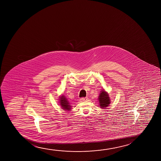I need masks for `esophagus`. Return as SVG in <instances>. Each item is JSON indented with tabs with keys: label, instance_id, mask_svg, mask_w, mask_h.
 I'll return each mask as SVG.
<instances>
[{
	"label": "esophagus",
	"instance_id": "obj_1",
	"mask_svg": "<svg viewBox=\"0 0 161 161\" xmlns=\"http://www.w3.org/2000/svg\"><path fill=\"white\" fill-rule=\"evenodd\" d=\"M87 99H88V98H87V97H85V98H80V101H87Z\"/></svg>",
	"mask_w": 161,
	"mask_h": 161
}]
</instances>
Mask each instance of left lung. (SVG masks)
Wrapping results in <instances>:
<instances>
[{
    "instance_id": "left-lung-1",
    "label": "left lung",
    "mask_w": 161,
    "mask_h": 161,
    "mask_svg": "<svg viewBox=\"0 0 161 161\" xmlns=\"http://www.w3.org/2000/svg\"><path fill=\"white\" fill-rule=\"evenodd\" d=\"M98 102H99V106L100 108L102 109H105L107 107L109 106L110 103V97L107 92L104 89L102 90L101 93H99L98 96Z\"/></svg>"
}]
</instances>
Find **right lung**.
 <instances>
[{"label":"right lung","instance_id":"add662e5","mask_svg":"<svg viewBox=\"0 0 161 161\" xmlns=\"http://www.w3.org/2000/svg\"><path fill=\"white\" fill-rule=\"evenodd\" d=\"M59 106H60V108H62L64 110L66 111H70L71 110L72 107L70 105V102L68 101V98H66L64 95L60 96L59 97Z\"/></svg>","mask_w":161,"mask_h":161}]
</instances>
